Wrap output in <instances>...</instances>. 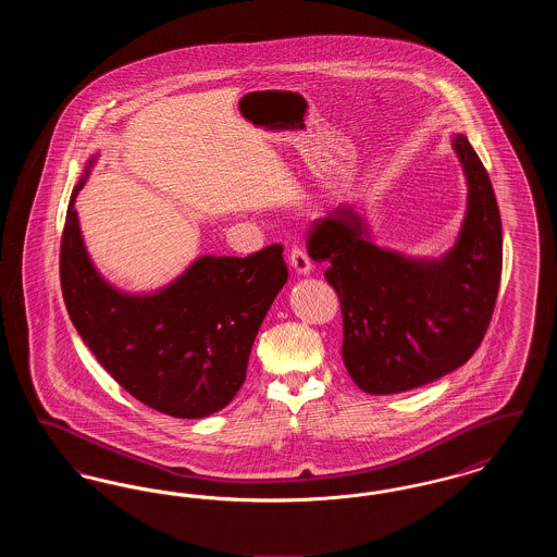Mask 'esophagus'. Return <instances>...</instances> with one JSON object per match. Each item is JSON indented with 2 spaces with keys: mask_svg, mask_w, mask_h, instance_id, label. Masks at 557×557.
Segmentation results:
<instances>
[{
  "mask_svg": "<svg viewBox=\"0 0 557 557\" xmlns=\"http://www.w3.org/2000/svg\"><path fill=\"white\" fill-rule=\"evenodd\" d=\"M288 261H290L292 269H294L298 275H309L311 269H313V263H311L309 255H307L302 248H298V246H294L290 252H288Z\"/></svg>",
  "mask_w": 557,
  "mask_h": 557,
  "instance_id": "34e87169",
  "label": "esophagus"
}]
</instances>
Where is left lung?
Listing matches in <instances>:
<instances>
[{
	"instance_id": "left-lung-1",
	"label": "left lung",
	"mask_w": 557,
	"mask_h": 557,
	"mask_svg": "<svg viewBox=\"0 0 557 557\" xmlns=\"http://www.w3.org/2000/svg\"><path fill=\"white\" fill-rule=\"evenodd\" d=\"M468 180V211L455 246L441 259H413L373 244L370 223L352 207L313 221L307 250L327 261L341 298L343 359L370 395H397L461 368L493 318L504 238L488 173L468 137L450 141Z\"/></svg>"
}]
</instances>
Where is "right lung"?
I'll list each match as a JSON object with an SVG mask.
<instances>
[{
	"label": "right lung",
	"mask_w": 557,
	"mask_h": 557,
	"mask_svg": "<svg viewBox=\"0 0 557 557\" xmlns=\"http://www.w3.org/2000/svg\"><path fill=\"white\" fill-rule=\"evenodd\" d=\"M73 189L60 244L66 311L100 366L144 405L198 420L223 409L246 380L267 311L288 280L284 246L239 257H200L154 294L110 286L81 238Z\"/></svg>",
	"instance_id": "right-lung-1"
}]
</instances>
